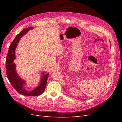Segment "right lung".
Here are the masks:
<instances>
[{"instance_id": "add662e5", "label": "right lung", "mask_w": 122, "mask_h": 122, "mask_svg": "<svg viewBox=\"0 0 122 122\" xmlns=\"http://www.w3.org/2000/svg\"><path fill=\"white\" fill-rule=\"evenodd\" d=\"M32 28L33 27H29L24 29L19 34L17 35L9 47L5 61L6 74L7 75V78H8L10 83L18 93L22 95L28 96H39L43 93L45 90L47 82V78L49 75V73L44 75L41 81L40 86L37 88H35L33 91L28 92L25 90L23 88V86L24 83V81L22 80L18 76L17 73H16L15 70V64L14 62V61L16 57L15 51L16 46H17V43L22 36L25 34L28 30Z\"/></svg>"}]
</instances>
